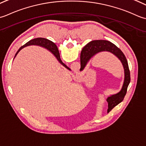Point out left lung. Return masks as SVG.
<instances>
[{
    "label": "left lung",
    "instance_id": "left-lung-1",
    "mask_svg": "<svg viewBox=\"0 0 146 146\" xmlns=\"http://www.w3.org/2000/svg\"><path fill=\"white\" fill-rule=\"evenodd\" d=\"M103 51L110 52L117 56L122 63L125 71V79L121 90L118 94L110 96L106 100L108 103V108L107 111L110 112L115 106L118 105L123 100L124 97L127 93V88L130 82V74L128 62L123 53L113 43L106 40L92 41L88 43L82 48L81 53V57H80V59H81L80 70L84 69L87 62L92 56L96 54L97 53Z\"/></svg>",
    "mask_w": 146,
    "mask_h": 146
}]
</instances>
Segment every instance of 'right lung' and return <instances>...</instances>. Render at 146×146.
I'll return each mask as SVG.
<instances>
[{
    "instance_id": "obj_1",
    "label": "right lung",
    "mask_w": 146,
    "mask_h": 146,
    "mask_svg": "<svg viewBox=\"0 0 146 146\" xmlns=\"http://www.w3.org/2000/svg\"><path fill=\"white\" fill-rule=\"evenodd\" d=\"M32 44H35V45H40V46H43V47H44V48H46L48 50H49L50 52H52V53H53V55H54L56 56V58H57V60H58V62H60V63L62 65H64V66L65 68H67V69L70 70L69 68L66 65L64 64L63 62H62V61L61 60L60 56V53H59L58 48H57V46H56V44L53 42H52V41H50L49 40H47V39H46V38H35V39H33L30 41H29L28 42L26 43L25 44H24L23 46L21 47V48L18 50V51L16 52V55H15L14 57L16 56V55L17 54V53H18L22 48H23L24 47H25L26 46H29V45H32Z\"/></svg>"
}]
</instances>
